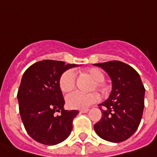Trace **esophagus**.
<instances>
[{
    "label": "esophagus",
    "instance_id": "obj_1",
    "mask_svg": "<svg viewBox=\"0 0 157 157\" xmlns=\"http://www.w3.org/2000/svg\"><path fill=\"white\" fill-rule=\"evenodd\" d=\"M88 111V109H83V110H80L81 113H87Z\"/></svg>",
    "mask_w": 157,
    "mask_h": 157
}]
</instances>
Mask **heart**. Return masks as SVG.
Masks as SVG:
<instances>
[{"instance_id":"heart-1","label":"heart","mask_w":157,"mask_h":157,"mask_svg":"<svg viewBox=\"0 0 157 157\" xmlns=\"http://www.w3.org/2000/svg\"><path fill=\"white\" fill-rule=\"evenodd\" d=\"M82 73L86 74L92 78L95 84L92 87V90L98 91L105 95L109 92V86L104 82L105 74L99 68L92 67L86 69ZM59 88L64 93H67L75 88L76 86V75L71 70H65L60 75L59 80ZM100 99L98 92L82 93L80 92H75L66 97V104L68 107L71 109H86L93 103H96Z\"/></svg>"}]
</instances>
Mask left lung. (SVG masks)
I'll return each mask as SVG.
<instances>
[{"mask_svg":"<svg viewBox=\"0 0 157 157\" xmlns=\"http://www.w3.org/2000/svg\"><path fill=\"white\" fill-rule=\"evenodd\" d=\"M102 68L112 80V91L100 104V121L94 124L98 135L111 143L130 138L138 129L144 108L145 88L138 73L119 60L95 64Z\"/></svg>","mask_w":157,"mask_h":157,"instance_id":"8db88e82","label":"left lung"}]
</instances>
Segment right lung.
<instances>
[{"label": "right lung", "mask_w": 157, "mask_h": 157, "mask_svg": "<svg viewBox=\"0 0 157 157\" xmlns=\"http://www.w3.org/2000/svg\"><path fill=\"white\" fill-rule=\"evenodd\" d=\"M78 65L44 59L24 72L17 98L22 121L27 133L44 145H56L70 136L73 120L78 110L64 109L65 100L59 86L60 75ZM61 112L62 115H56Z\"/></svg>", "instance_id": "1"}]
</instances>
